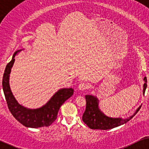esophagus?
<instances>
[{"mask_svg": "<svg viewBox=\"0 0 149 149\" xmlns=\"http://www.w3.org/2000/svg\"><path fill=\"white\" fill-rule=\"evenodd\" d=\"M78 88L80 89V91H84L85 90H86L87 88H88V84H86V83H81V84H79Z\"/></svg>", "mask_w": 149, "mask_h": 149, "instance_id": "1", "label": "esophagus"}]
</instances>
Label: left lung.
<instances>
[{"label":"left lung","mask_w":149,"mask_h":149,"mask_svg":"<svg viewBox=\"0 0 149 149\" xmlns=\"http://www.w3.org/2000/svg\"><path fill=\"white\" fill-rule=\"evenodd\" d=\"M144 80L143 93L144 94L146 86H147L146 77L144 78ZM85 98H86V110L83 114L82 120L89 128L92 130H107L123 125L132 119L141 108V106H140L132 116L125 119L121 118H111L106 116L99 108V100L96 97L86 95Z\"/></svg>","instance_id":"obj_1"}]
</instances>
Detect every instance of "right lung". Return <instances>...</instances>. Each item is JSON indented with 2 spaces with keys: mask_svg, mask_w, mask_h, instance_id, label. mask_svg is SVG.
<instances>
[{
  "mask_svg": "<svg viewBox=\"0 0 149 149\" xmlns=\"http://www.w3.org/2000/svg\"><path fill=\"white\" fill-rule=\"evenodd\" d=\"M22 49L15 52L12 59L7 65L3 77V89L7 106L15 119L27 127L39 128L48 127L56 119L58 112L65 101L73 94V89L61 88L52 97L44 106L37 109H29L22 106L13 96L9 86V76L15 56Z\"/></svg>",
  "mask_w": 149,
  "mask_h": 149,
  "instance_id": "obj_1",
  "label": "right lung"
}]
</instances>
